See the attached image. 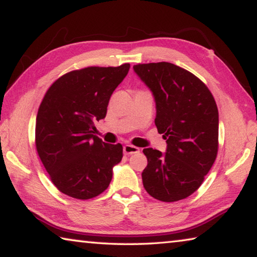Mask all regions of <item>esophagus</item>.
Here are the masks:
<instances>
[{
	"label": "esophagus",
	"instance_id": "esophagus-1",
	"mask_svg": "<svg viewBox=\"0 0 257 257\" xmlns=\"http://www.w3.org/2000/svg\"><path fill=\"white\" fill-rule=\"evenodd\" d=\"M139 152V149L136 146L134 145H130V144H127L123 146V154L124 155H129V154H135V153H138Z\"/></svg>",
	"mask_w": 257,
	"mask_h": 257
}]
</instances>
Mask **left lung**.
I'll use <instances>...</instances> for the list:
<instances>
[{"label":"left lung","instance_id":"left-lung-1","mask_svg":"<svg viewBox=\"0 0 257 257\" xmlns=\"http://www.w3.org/2000/svg\"><path fill=\"white\" fill-rule=\"evenodd\" d=\"M134 71L153 93L155 125L167 141L165 153L143 150V185L159 201H180L199 188L216 159V103L201 79L173 63L136 64Z\"/></svg>","mask_w":257,"mask_h":257}]
</instances>
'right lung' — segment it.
I'll return each instance as SVG.
<instances>
[{
  "label": "right lung",
  "instance_id": "obj_1",
  "mask_svg": "<svg viewBox=\"0 0 257 257\" xmlns=\"http://www.w3.org/2000/svg\"><path fill=\"white\" fill-rule=\"evenodd\" d=\"M130 64L88 67L60 77L38 108L35 141L43 165L61 193L77 199L98 196L110 185L122 145L106 144L95 122L106 115L112 93Z\"/></svg>",
  "mask_w": 257,
  "mask_h": 257
}]
</instances>
